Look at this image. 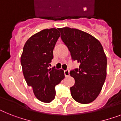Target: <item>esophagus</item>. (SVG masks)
<instances>
[{
  "label": "esophagus",
  "mask_w": 121,
  "mask_h": 121,
  "mask_svg": "<svg viewBox=\"0 0 121 121\" xmlns=\"http://www.w3.org/2000/svg\"><path fill=\"white\" fill-rule=\"evenodd\" d=\"M64 74H65V77H68L69 76V70H65L64 71Z\"/></svg>",
  "instance_id": "34e87169"
}]
</instances>
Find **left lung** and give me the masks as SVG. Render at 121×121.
<instances>
[{"label":"left lung","instance_id":"left-lung-1","mask_svg":"<svg viewBox=\"0 0 121 121\" xmlns=\"http://www.w3.org/2000/svg\"><path fill=\"white\" fill-rule=\"evenodd\" d=\"M58 30L72 60L80 63L79 68L70 72L75 79L70 87L72 96L78 103H90L98 97L106 77L107 59L102 45L93 36L77 29Z\"/></svg>","mask_w":121,"mask_h":121}]
</instances>
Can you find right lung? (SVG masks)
I'll list each match as a JSON object with an SVG mask.
<instances>
[{
  "label": "right lung",
  "instance_id": "obj_1",
  "mask_svg": "<svg viewBox=\"0 0 121 121\" xmlns=\"http://www.w3.org/2000/svg\"><path fill=\"white\" fill-rule=\"evenodd\" d=\"M60 33L57 29H45L26 42L21 56L24 77L33 87L37 99L50 103L56 95L55 86L64 78V72L55 67L49 69L53 59V50Z\"/></svg>",
  "mask_w": 121,
  "mask_h": 121
}]
</instances>
